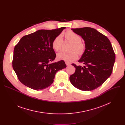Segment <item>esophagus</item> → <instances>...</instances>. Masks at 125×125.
Masks as SVG:
<instances>
[{
  "mask_svg": "<svg viewBox=\"0 0 125 125\" xmlns=\"http://www.w3.org/2000/svg\"><path fill=\"white\" fill-rule=\"evenodd\" d=\"M65 63H66V64L67 66H69V65H71V63H69V62H65Z\"/></svg>",
  "mask_w": 125,
  "mask_h": 125,
  "instance_id": "esophagus-1",
  "label": "esophagus"
}]
</instances>
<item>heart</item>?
<instances>
[{
  "label": "heart",
  "instance_id": "heart-1",
  "mask_svg": "<svg viewBox=\"0 0 125 125\" xmlns=\"http://www.w3.org/2000/svg\"><path fill=\"white\" fill-rule=\"evenodd\" d=\"M66 39L69 40L73 43L71 50H76L79 54H82L84 50L85 46L82 42V38L80 35L72 31L68 30L64 33ZM63 42V39L61 35H57L54 38L52 42V47L56 51L60 50ZM78 53L73 51L70 53L64 51H61L57 55V59L59 60H64L66 62H71L78 58Z\"/></svg>",
  "mask_w": 125,
  "mask_h": 125
}]
</instances>
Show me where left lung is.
<instances>
[{"label": "left lung", "instance_id": "obj_1", "mask_svg": "<svg viewBox=\"0 0 125 125\" xmlns=\"http://www.w3.org/2000/svg\"><path fill=\"white\" fill-rule=\"evenodd\" d=\"M84 40L85 50L78 62L85 66H77L70 81L75 87L91 91L101 85L111 75L115 54L111 43L104 35L90 28L72 29Z\"/></svg>", "mask_w": 125, "mask_h": 125}]
</instances>
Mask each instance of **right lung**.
<instances>
[{
	"label": "right lung",
	"mask_w": 125,
	"mask_h": 125,
	"mask_svg": "<svg viewBox=\"0 0 125 125\" xmlns=\"http://www.w3.org/2000/svg\"><path fill=\"white\" fill-rule=\"evenodd\" d=\"M65 28L38 30L25 35L15 46L12 66L23 84L43 90L53 83L57 72L66 67L63 60L50 63L56 57L52 41Z\"/></svg>",
	"instance_id": "1"
}]
</instances>
